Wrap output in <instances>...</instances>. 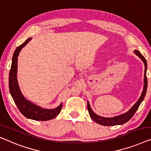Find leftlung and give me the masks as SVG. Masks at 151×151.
I'll return each instance as SVG.
<instances>
[{
	"label": "left lung",
	"instance_id": "8db88e82",
	"mask_svg": "<svg viewBox=\"0 0 151 151\" xmlns=\"http://www.w3.org/2000/svg\"><path fill=\"white\" fill-rule=\"evenodd\" d=\"M135 53L138 56L140 59L142 60L145 66V85H144V89L142 93V95L140 98H139V100L137 101V102L135 104L131 109L129 111L125 112L124 114H121V115L114 116V117L111 118H107V117H103V116H100L94 113L92 111L91 107H90L89 103L87 101V109H88L89 114L90 117L91 119H93V121H95L98 124L104 125V126H112V125H122L124 124L126 122H127L128 121L132 119V116L134 115V114L136 113L137 110L138 109L139 106H140V104L142 102L144 98L145 97L146 93H147V85H148V81L147 77V60H146L145 58L142 55L140 52L139 51L135 50Z\"/></svg>",
	"mask_w": 151,
	"mask_h": 151
}]
</instances>
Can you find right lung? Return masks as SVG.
<instances>
[{"label":"right lung","instance_id":"add662e5","mask_svg":"<svg viewBox=\"0 0 151 151\" xmlns=\"http://www.w3.org/2000/svg\"><path fill=\"white\" fill-rule=\"evenodd\" d=\"M31 40V38L27 39L24 43L17 47L13 55L12 63L9 77V87L10 93L14 100L18 109L26 118L33 119L35 121H48L55 118L61 111L62 104L54 109H45L32 104L30 101L27 100L22 95L18 85L17 80V57L19 51Z\"/></svg>","mask_w":151,"mask_h":151}]
</instances>
